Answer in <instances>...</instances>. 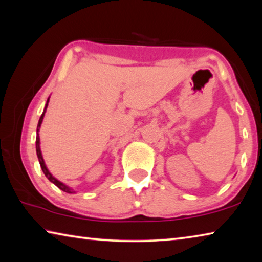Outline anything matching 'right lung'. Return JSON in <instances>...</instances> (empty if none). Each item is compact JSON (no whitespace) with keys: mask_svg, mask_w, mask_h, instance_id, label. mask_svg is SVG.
<instances>
[{"mask_svg":"<svg viewBox=\"0 0 262 262\" xmlns=\"http://www.w3.org/2000/svg\"><path fill=\"white\" fill-rule=\"evenodd\" d=\"M48 101H50V98L47 99V103L45 105V108H43V112L41 114L40 119H39V122H38V127H37V140H35V150H37V156L39 159V163H40V166H41V170L43 172V174L46 176V178L51 181V183L54 184L56 187H59L61 190H63L66 193H75L74 190L69 187V186L64 185L63 183H61L60 180H57L56 178L52 176V173L50 171H48V168L45 164V161H43L42 158V155H41V150H40V137H39V130H40V126L42 123L43 120V117H45V113H46V110H47V106H48Z\"/></svg>","mask_w":262,"mask_h":262,"instance_id":"obj_1","label":"right lung"}]
</instances>
